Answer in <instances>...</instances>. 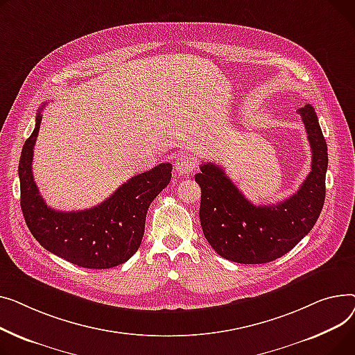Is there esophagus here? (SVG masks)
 I'll use <instances>...</instances> for the list:
<instances>
[{
    "mask_svg": "<svg viewBox=\"0 0 355 355\" xmlns=\"http://www.w3.org/2000/svg\"><path fill=\"white\" fill-rule=\"evenodd\" d=\"M196 166V162L192 156H182L176 159L175 162V169L179 175H189Z\"/></svg>",
    "mask_w": 355,
    "mask_h": 355,
    "instance_id": "esophagus-1",
    "label": "esophagus"
}]
</instances>
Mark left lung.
Returning a JSON list of instances; mask_svg holds the SVG:
<instances>
[{
	"label": "left lung",
	"mask_w": 355,
	"mask_h": 355,
	"mask_svg": "<svg viewBox=\"0 0 355 355\" xmlns=\"http://www.w3.org/2000/svg\"><path fill=\"white\" fill-rule=\"evenodd\" d=\"M312 150L311 172L297 193L278 205L255 206L215 163L195 175L200 186L199 218L206 241L225 259L265 263L289 252L314 227L325 200L327 143L314 107L298 109Z\"/></svg>",
	"instance_id": "8db88e82"
}]
</instances>
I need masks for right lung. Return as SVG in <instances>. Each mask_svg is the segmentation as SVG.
Listing matches in <instances>:
<instances>
[{
	"mask_svg": "<svg viewBox=\"0 0 355 355\" xmlns=\"http://www.w3.org/2000/svg\"><path fill=\"white\" fill-rule=\"evenodd\" d=\"M43 106L18 164L21 211L30 232L49 252L81 268L107 269L124 263L140 246L146 214L153 199L169 184L172 164L160 163L152 171L133 176L90 209L54 211L41 198L31 168Z\"/></svg>",
	"mask_w": 355,
	"mask_h": 355,
	"instance_id": "right-lung-1",
	"label": "right lung"
}]
</instances>
